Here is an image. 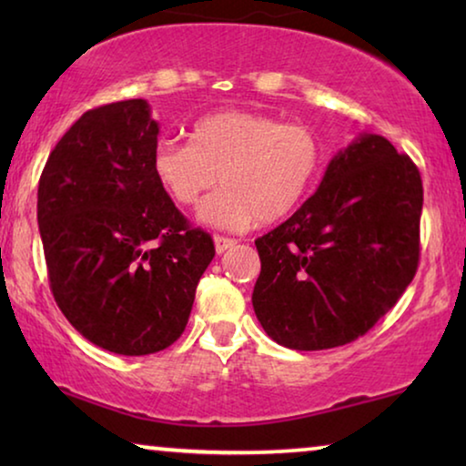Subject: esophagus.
I'll return each instance as SVG.
<instances>
[{
	"label": "esophagus",
	"mask_w": 466,
	"mask_h": 466,
	"mask_svg": "<svg viewBox=\"0 0 466 466\" xmlns=\"http://www.w3.org/2000/svg\"><path fill=\"white\" fill-rule=\"evenodd\" d=\"M233 246H235V239L222 238V235H214V248H216V252H218V254L227 252L228 248H233Z\"/></svg>",
	"instance_id": "obj_1"
}]
</instances>
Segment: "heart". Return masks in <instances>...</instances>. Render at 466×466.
I'll return each mask as SVG.
<instances>
[{"label":"heart","instance_id":"1","mask_svg":"<svg viewBox=\"0 0 466 466\" xmlns=\"http://www.w3.org/2000/svg\"><path fill=\"white\" fill-rule=\"evenodd\" d=\"M152 171L180 206H195L216 184H225L199 208L203 225L244 231L257 222L289 216L316 187L322 142L308 125L284 123L254 110H220L197 118L188 144L161 142Z\"/></svg>","mask_w":466,"mask_h":466}]
</instances>
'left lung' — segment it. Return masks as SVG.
Returning a JSON list of instances; mask_svg holds the SVG:
<instances>
[{
    "mask_svg": "<svg viewBox=\"0 0 466 466\" xmlns=\"http://www.w3.org/2000/svg\"><path fill=\"white\" fill-rule=\"evenodd\" d=\"M422 180L386 137L360 133L330 158L320 187L257 244L252 305L290 350L359 339L416 276Z\"/></svg>",
    "mask_w": 466,
    "mask_h": 466,
    "instance_id": "8db88e82",
    "label": "left lung"
}]
</instances>
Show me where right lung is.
<instances>
[{"label": "right lung", "mask_w": 466, "mask_h": 466, "mask_svg": "<svg viewBox=\"0 0 466 466\" xmlns=\"http://www.w3.org/2000/svg\"><path fill=\"white\" fill-rule=\"evenodd\" d=\"M146 99L88 110L50 152L37 225L63 316L107 352L155 354L187 329L214 241L190 228L152 171Z\"/></svg>", "instance_id": "add662e5"}]
</instances>
